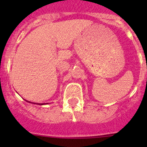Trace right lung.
<instances>
[{
	"label": "right lung",
	"mask_w": 147,
	"mask_h": 147,
	"mask_svg": "<svg viewBox=\"0 0 147 147\" xmlns=\"http://www.w3.org/2000/svg\"><path fill=\"white\" fill-rule=\"evenodd\" d=\"M42 105H43V104H42Z\"/></svg>",
	"instance_id": "right-lung-1"
}]
</instances>
